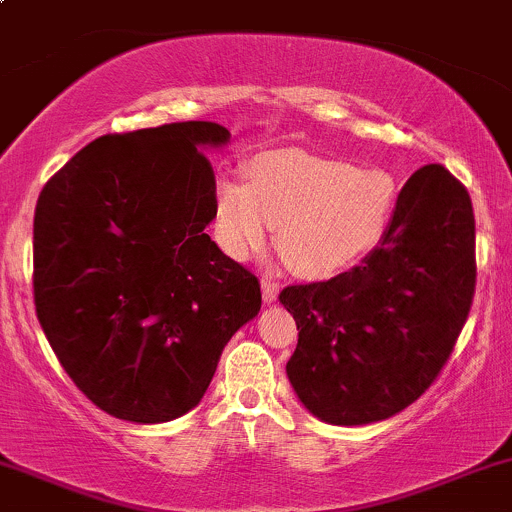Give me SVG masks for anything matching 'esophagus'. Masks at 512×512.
Segmentation results:
<instances>
[{
  "instance_id": "esophagus-1",
  "label": "esophagus",
  "mask_w": 512,
  "mask_h": 512,
  "mask_svg": "<svg viewBox=\"0 0 512 512\" xmlns=\"http://www.w3.org/2000/svg\"><path fill=\"white\" fill-rule=\"evenodd\" d=\"M279 296V284L272 282V279H262V299L265 303H274Z\"/></svg>"
}]
</instances>
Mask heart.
<instances>
[{"instance_id":"b5f03b06","label":"heart","mask_w":512,"mask_h":512,"mask_svg":"<svg viewBox=\"0 0 512 512\" xmlns=\"http://www.w3.org/2000/svg\"><path fill=\"white\" fill-rule=\"evenodd\" d=\"M396 182L379 167L308 153H269L250 165V184L221 179L213 196L218 243L235 260L277 247L303 277L357 265L384 240Z\"/></svg>"}]
</instances>
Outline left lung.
Returning <instances> with one entry per match:
<instances>
[{
	"mask_svg": "<svg viewBox=\"0 0 512 512\" xmlns=\"http://www.w3.org/2000/svg\"><path fill=\"white\" fill-rule=\"evenodd\" d=\"M474 209L442 165L401 189L384 240L328 282L286 286L299 328L291 389L330 425H369L418 401L445 367L474 299Z\"/></svg>",
	"mask_w": 512,
	"mask_h": 512,
	"instance_id": "left-lung-1",
	"label": "left lung"
}]
</instances>
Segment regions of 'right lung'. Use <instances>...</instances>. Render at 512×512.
<instances>
[{
    "label": "right lung",
    "mask_w": 512,
    "mask_h": 512,
    "mask_svg": "<svg viewBox=\"0 0 512 512\" xmlns=\"http://www.w3.org/2000/svg\"><path fill=\"white\" fill-rule=\"evenodd\" d=\"M213 121L92 140L48 179L33 218V299L60 364L94 406L167 423L204 398L260 282L206 233Z\"/></svg>",
    "instance_id": "right-lung-1"
}]
</instances>
